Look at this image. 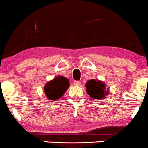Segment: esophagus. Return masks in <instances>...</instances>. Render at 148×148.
Segmentation results:
<instances>
[{"mask_svg": "<svg viewBox=\"0 0 148 148\" xmlns=\"http://www.w3.org/2000/svg\"><path fill=\"white\" fill-rule=\"evenodd\" d=\"M73 84L75 85V86H81V82H79V81H75V82H73Z\"/></svg>", "mask_w": 148, "mask_h": 148, "instance_id": "1", "label": "esophagus"}]
</instances>
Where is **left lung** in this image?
Instances as JSON below:
<instances>
[{
  "label": "left lung",
  "mask_w": 148,
  "mask_h": 148,
  "mask_svg": "<svg viewBox=\"0 0 148 148\" xmlns=\"http://www.w3.org/2000/svg\"><path fill=\"white\" fill-rule=\"evenodd\" d=\"M85 86L88 95L93 99H105L109 94V88L107 89L105 83L98 79H89L86 82Z\"/></svg>",
  "instance_id": "8db88e82"
}]
</instances>
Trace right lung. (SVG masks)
<instances>
[{
    "mask_svg": "<svg viewBox=\"0 0 148 148\" xmlns=\"http://www.w3.org/2000/svg\"><path fill=\"white\" fill-rule=\"evenodd\" d=\"M69 87V79L62 76H58L46 83L44 86V93L47 98L53 101L62 98Z\"/></svg>",
    "mask_w": 148,
    "mask_h": 148,
    "instance_id": "right-lung-1",
    "label": "right lung"
}]
</instances>
